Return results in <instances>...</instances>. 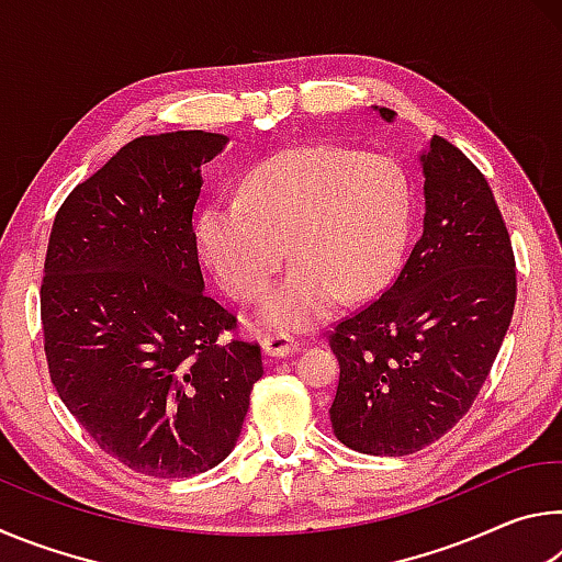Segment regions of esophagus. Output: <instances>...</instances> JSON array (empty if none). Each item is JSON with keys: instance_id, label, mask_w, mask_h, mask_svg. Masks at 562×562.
Masks as SVG:
<instances>
[{"instance_id": "1", "label": "esophagus", "mask_w": 562, "mask_h": 562, "mask_svg": "<svg viewBox=\"0 0 562 562\" xmlns=\"http://www.w3.org/2000/svg\"><path fill=\"white\" fill-rule=\"evenodd\" d=\"M262 351L268 357H288L292 351H297V341L284 331H270L262 337Z\"/></svg>"}]
</instances>
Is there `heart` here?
<instances>
[{"instance_id": "1", "label": "heart", "mask_w": 562, "mask_h": 562, "mask_svg": "<svg viewBox=\"0 0 562 562\" xmlns=\"http://www.w3.org/2000/svg\"><path fill=\"white\" fill-rule=\"evenodd\" d=\"M406 227L408 188L392 160L304 146L255 168L240 201L205 205L198 247L240 302L268 294L290 247L297 262L260 317L270 327L307 331L335 315L341 292L364 297L382 288L404 250Z\"/></svg>"}]
</instances>
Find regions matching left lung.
<instances>
[{"mask_svg":"<svg viewBox=\"0 0 562 562\" xmlns=\"http://www.w3.org/2000/svg\"><path fill=\"white\" fill-rule=\"evenodd\" d=\"M418 164L422 237L392 288L329 335L339 361L331 429L359 453L406 456L453 429L516 307V258L488 180L441 136Z\"/></svg>","mask_w":562,"mask_h":562,"instance_id":"left-lung-1","label":"left lung"}]
</instances>
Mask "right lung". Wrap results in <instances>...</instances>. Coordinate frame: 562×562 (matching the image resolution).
Returning <instances> with one entry per match:
<instances>
[{"mask_svg": "<svg viewBox=\"0 0 562 562\" xmlns=\"http://www.w3.org/2000/svg\"><path fill=\"white\" fill-rule=\"evenodd\" d=\"M223 133L140 136L54 217L42 280L49 376L103 451L188 479L235 449L262 355L205 294L193 233L201 168Z\"/></svg>", "mask_w": 562, "mask_h": 562, "instance_id": "obj_1", "label": "right lung"}]
</instances>
